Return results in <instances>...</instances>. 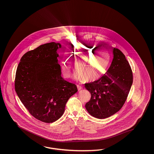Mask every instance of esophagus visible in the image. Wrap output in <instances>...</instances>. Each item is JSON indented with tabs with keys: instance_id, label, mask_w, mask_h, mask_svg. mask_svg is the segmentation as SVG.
<instances>
[{
	"instance_id": "1",
	"label": "esophagus",
	"mask_w": 154,
	"mask_h": 154,
	"mask_svg": "<svg viewBox=\"0 0 154 154\" xmlns=\"http://www.w3.org/2000/svg\"><path fill=\"white\" fill-rule=\"evenodd\" d=\"M77 89H78L79 91H80L82 89V87L81 86H79V85H77Z\"/></svg>"
}]
</instances>
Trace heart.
Here are the masks:
<instances>
[{"mask_svg":"<svg viewBox=\"0 0 154 154\" xmlns=\"http://www.w3.org/2000/svg\"><path fill=\"white\" fill-rule=\"evenodd\" d=\"M68 53L69 56H63L60 64L62 73L66 78L70 77L73 61L77 69L74 75L75 79L83 78L87 82L98 81L105 74L110 61L108 52L105 50H97L95 46L77 47Z\"/></svg>","mask_w":154,"mask_h":154,"instance_id":"obj_1","label":"heart"}]
</instances>
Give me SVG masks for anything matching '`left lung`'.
Here are the masks:
<instances>
[{"mask_svg":"<svg viewBox=\"0 0 154 154\" xmlns=\"http://www.w3.org/2000/svg\"><path fill=\"white\" fill-rule=\"evenodd\" d=\"M113 59L106 74L100 79L85 86L91 94L85 104L89 114L103 119L118 112L126 100L133 84V74L125 56L113 48Z\"/></svg>","mask_w":154,"mask_h":154,"instance_id":"left-lung-1","label":"left lung"}]
</instances>
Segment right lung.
I'll use <instances>...</instances> for the list:
<instances>
[{
    "label": "right lung",
    "instance_id": "right-lung-1",
    "mask_svg": "<svg viewBox=\"0 0 154 154\" xmlns=\"http://www.w3.org/2000/svg\"><path fill=\"white\" fill-rule=\"evenodd\" d=\"M59 43L51 42L28 51L21 58L15 77V90L30 113L51 123L60 118L76 85L61 76L58 63Z\"/></svg>",
    "mask_w": 154,
    "mask_h": 154
}]
</instances>
